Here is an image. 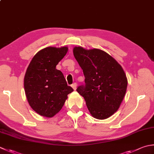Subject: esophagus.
<instances>
[{"label":"esophagus","instance_id":"34e87169","mask_svg":"<svg viewBox=\"0 0 154 154\" xmlns=\"http://www.w3.org/2000/svg\"><path fill=\"white\" fill-rule=\"evenodd\" d=\"M71 87H73V89L74 90H76V89H77V83H74L73 84H72Z\"/></svg>","mask_w":154,"mask_h":154}]
</instances>
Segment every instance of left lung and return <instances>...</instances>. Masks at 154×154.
Listing matches in <instances>:
<instances>
[{"mask_svg":"<svg viewBox=\"0 0 154 154\" xmlns=\"http://www.w3.org/2000/svg\"><path fill=\"white\" fill-rule=\"evenodd\" d=\"M75 58L85 76V85L77 91L83 97L91 115L105 119L118 110L128 86L122 66L105 51L81 47L73 49Z\"/></svg>","mask_w":154,"mask_h":154,"instance_id":"left-lung-1","label":"left lung"}]
</instances>
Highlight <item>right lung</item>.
<instances>
[{"instance_id": "1", "label": "right lung", "mask_w": 154, "mask_h": 154, "mask_svg": "<svg viewBox=\"0 0 154 154\" xmlns=\"http://www.w3.org/2000/svg\"><path fill=\"white\" fill-rule=\"evenodd\" d=\"M68 47H49L33 57L24 78V87L30 106L40 116L52 117L62 109L67 95L73 91L62 72L56 69Z\"/></svg>"}]
</instances>
